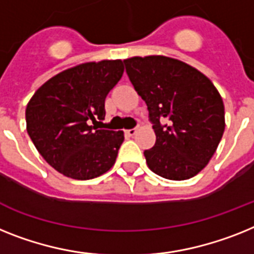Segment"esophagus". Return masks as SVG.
<instances>
[{
  "label": "esophagus",
  "mask_w": 254,
  "mask_h": 254,
  "mask_svg": "<svg viewBox=\"0 0 254 254\" xmlns=\"http://www.w3.org/2000/svg\"><path fill=\"white\" fill-rule=\"evenodd\" d=\"M136 132H137V129H136V128H131V129H127V131H126V133H127V135H128V136H133L136 133Z\"/></svg>",
  "instance_id": "esophagus-1"
}]
</instances>
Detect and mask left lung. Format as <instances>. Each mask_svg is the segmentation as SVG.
<instances>
[{"mask_svg": "<svg viewBox=\"0 0 254 254\" xmlns=\"http://www.w3.org/2000/svg\"><path fill=\"white\" fill-rule=\"evenodd\" d=\"M123 62L148 106L156 133L154 146L144 152L148 167L170 180L197 175L225 131V105L217 88L202 72L175 58L132 57Z\"/></svg>", "mask_w": 254, "mask_h": 254, "instance_id": "obj_1", "label": "left lung"}]
</instances>
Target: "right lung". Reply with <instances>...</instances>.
<instances>
[{
    "mask_svg": "<svg viewBox=\"0 0 254 254\" xmlns=\"http://www.w3.org/2000/svg\"><path fill=\"white\" fill-rule=\"evenodd\" d=\"M123 71L121 60L77 64L50 77L29 100V137L44 160L64 177L93 179L115 163L123 131L98 129L89 123L105 118V98Z\"/></svg>",
    "mask_w": 254,
    "mask_h": 254,
    "instance_id": "add662e5",
    "label": "right lung"
}]
</instances>
